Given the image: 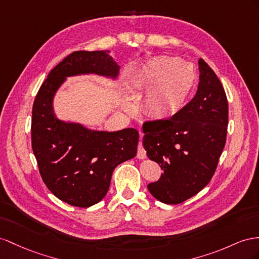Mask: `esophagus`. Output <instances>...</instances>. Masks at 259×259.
<instances>
[{
	"instance_id": "esophagus-1",
	"label": "esophagus",
	"mask_w": 259,
	"mask_h": 259,
	"mask_svg": "<svg viewBox=\"0 0 259 259\" xmlns=\"http://www.w3.org/2000/svg\"><path fill=\"white\" fill-rule=\"evenodd\" d=\"M137 157H138V158H140V160H142V158H145V157H147V152H145V150H144V148H143V145H142V143H141V142L139 143V145H138V153H137Z\"/></svg>"
}]
</instances>
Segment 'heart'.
I'll return each mask as SVG.
<instances>
[{
	"label": "heart",
	"mask_w": 259,
	"mask_h": 259,
	"mask_svg": "<svg viewBox=\"0 0 259 259\" xmlns=\"http://www.w3.org/2000/svg\"><path fill=\"white\" fill-rule=\"evenodd\" d=\"M141 81L151 92L149 103L155 115H168L180 110L197 81L193 66L175 57H160L145 66Z\"/></svg>",
	"instance_id": "1"
}]
</instances>
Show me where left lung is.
Here are the masks:
<instances>
[{
  "label": "left lung",
  "instance_id": "1",
  "mask_svg": "<svg viewBox=\"0 0 259 259\" xmlns=\"http://www.w3.org/2000/svg\"><path fill=\"white\" fill-rule=\"evenodd\" d=\"M199 85L191 101L168 118L143 122V147L164 173L148 185L157 200L178 204L207 186L227 141L229 105L223 86L199 59Z\"/></svg>",
  "mask_w": 259,
  "mask_h": 259
}]
</instances>
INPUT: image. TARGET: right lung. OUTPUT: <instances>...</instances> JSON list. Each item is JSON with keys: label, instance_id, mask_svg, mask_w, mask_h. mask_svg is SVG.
<instances>
[{"label": "right lung", "instance_id": "1", "mask_svg": "<svg viewBox=\"0 0 259 259\" xmlns=\"http://www.w3.org/2000/svg\"><path fill=\"white\" fill-rule=\"evenodd\" d=\"M119 68L108 50L72 52L50 71L32 105L31 148L39 173L52 194L74 207H91L106 196L114 169L136 156L139 134L134 128L93 131L58 120L52 98L66 76L116 77Z\"/></svg>", "mask_w": 259, "mask_h": 259}]
</instances>
